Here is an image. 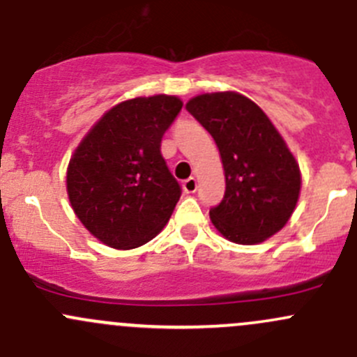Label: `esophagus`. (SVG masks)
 Wrapping results in <instances>:
<instances>
[{
	"instance_id": "obj_1",
	"label": "esophagus",
	"mask_w": 357,
	"mask_h": 357,
	"mask_svg": "<svg viewBox=\"0 0 357 357\" xmlns=\"http://www.w3.org/2000/svg\"><path fill=\"white\" fill-rule=\"evenodd\" d=\"M183 190L185 193H195L197 192V179L195 178H188L183 181Z\"/></svg>"
}]
</instances>
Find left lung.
Wrapping results in <instances>:
<instances>
[{"label":"left lung","mask_w":357,"mask_h":357,"mask_svg":"<svg viewBox=\"0 0 357 357\" xmlns=\"http://www.w3.org/2000/svg\"><path fill=\"white\" fill-rule=\"evenodd\" d=\"M186 110L211 132L225 167L226 192L208 212L212 225L242 245L278 233L297 205L301 171L268 115L233 91L195 96Z\"/></svg>","instance_id":"8db88e82"}]
</instances>
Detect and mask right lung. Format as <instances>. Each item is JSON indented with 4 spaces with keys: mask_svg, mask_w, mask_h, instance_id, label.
<instances>
[{
    "mask_svg": "<svg viewBox=\"0 0 357 357\" xmlns=\"http://www.w3.org/2000/svg\"><path fill=\"white\" fill-rule=\"evenodd\" d=\"M181 107V100L167 95L122 102L75 149L67 169L68 200L84 228L105 245H143L171 218L181 186L160 143Z\"/></svg>",
    "mask_w": 357,
    "mask_h": 357,
    "instance_id": "1",
    "label": "right lung"
}]
</instances>
